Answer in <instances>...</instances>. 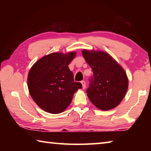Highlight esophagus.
I'll list each match as a JSON object with an SVG mask.
<instances>
[{
    "label": "esophagus",
    "mask_w": 151,
    "mask_h": 151,
    "mask_svg": "<svg viewBox=\"0 0 151 151\" xmlns=\"http://www.w3.org/2000/svg\"><path fill=\"white\" fill-rule=\"evenodd\" d=\"M81 84H82V85H83V89H85V88H86V83H85V81H81Z\"/></svg>",
    "instance_id": "esophagus-1"
}]
</instances>
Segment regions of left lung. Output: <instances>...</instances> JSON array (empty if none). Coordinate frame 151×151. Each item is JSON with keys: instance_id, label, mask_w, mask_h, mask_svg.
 I'll list each match as a JSON object with an SVG mask.
<instances>
[{"instance_id": "8db88e82", "label": "left lung", "mask_w": 151, "mask_h": 151, "mask_svg": "<svg viewBox=\"0 0 151 151\" xmlns=\"http://www.w3.org/2000/svg\"><path fill=\"white\" fill-rule=\"evenodd\" d=\"M82 53L93 73L86 91L88 99L99 109H114L123 99L128 88L123 68L106 52L84 50Z\"/></svg>"}]
</instances>
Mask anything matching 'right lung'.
I'll return each mask as SVG.
<instances>
[{
	"label": "right lung",
	"instance_id": "1",
	"mask_svg": "<svg viewBox=\"0 0 151 151\" xmlns=\"http://www.w3.org/2000/svg\"><path fill=\"white\" fill-rule=\"evenodd\" d=\"M75 52L52 53L40 58L32 66L28 75L30 96L40 108L52 114L63 112L82 84L74 81L68 65Z\"/></svg>",
	"mask_w": 151,
	"mask_h": 151
}]
</instances>
